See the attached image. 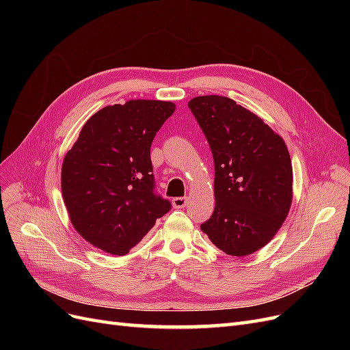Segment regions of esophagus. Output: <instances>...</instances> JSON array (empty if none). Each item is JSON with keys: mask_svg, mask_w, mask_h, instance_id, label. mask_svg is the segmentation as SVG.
Here are the masks:
<instances>
[{"mask_svg": "<svg viewBox=\"0 0 350 350\" xmlns=\"http://www.w3.org/2000/svg\"><path fill=\"white\" fill-rule=\"evenodd\" d=\"M187 201H188L187 197H175L172 200V206L175 208H184L187 206Z\"/></svg>", "mask_w": 350, "mask_h": 350, "instance_id": "obj_1", "label": "esophagus"}]
</instances>
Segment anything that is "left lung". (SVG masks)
<instances>
[{"label": "left lung", "instance_id": "left-lung-1", "mask_svg": "<svg viewBox=\"0 0 350 350\" xmlns=\"http://www.w3.org/2000/svg\"><path fill=\"white\" fill-rule=\"evenodd\" d=\"M215 161L211 217L201 230L228 256L245 257L278 234L292 204V162L267 124L225 96L188 102Z\"/></svg>", "mask_w": 350, "mask_h": 350}]
</instances>
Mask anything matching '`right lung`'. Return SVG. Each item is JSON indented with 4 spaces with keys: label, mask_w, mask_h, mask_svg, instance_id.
Segmentation results:
<instances>
[{
    "label": "right lung",
    "mask_w": 350,
    "mask_h": 350,
    "mask_svg": "<svg viewBox=\"0 0 350 350\" xmlns=\"http://www.w3.org/2000/svg\"><path fill=\"white\" fill-rule=\"evenodd\" d=\"M175 111L172 102L129 100L83 125L61 169L71 224L93 247L125 256L171 210L154 193L150 146Z\"/></svg>",
    "instance_id": "right-lung-1"
}]
</instances>
